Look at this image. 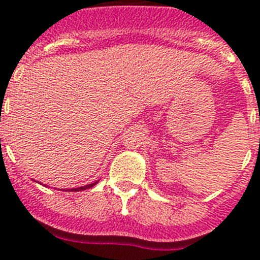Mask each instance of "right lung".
Wrapping results in <instances>:
<instances>
[{
	"mask_svg": "<svg viewBox=\"0 0 260 260\" xmlns=\"http://www.w3.org/2000/svg\"><path fill=\"white\" fill-rule=\"evenodd\" d=\"M99 181H96V182H92L89 183V185H86V186H80V187H75V189H71V190H65V191H82V190H87V189H91L92 186H95L96 183H98Z\"/></svg>",
	"mask_w": 260,
	"mask_h": 260,
	"instance_id": "obj_1",
	"label": "right lung"
}]
</instances>
